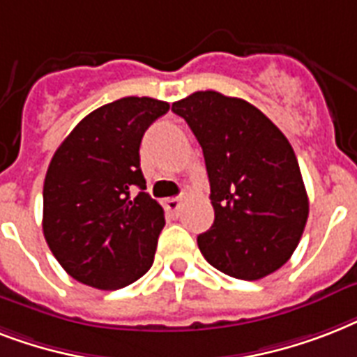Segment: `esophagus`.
I'll return each instance as SVG.
<instances>
[{
	"label": "esophagus",
	"mask_w": 357,
	"mask_h": 357,
	"mask_svg": "<svg viewBox=\"0 0 357 357\" xmlns=\"http://www.w3.org/2000/svg\"><path fill=\"white\" fill-rule=\"evenodd\" d=\"M162 206L168 213H178L181 209V198H167L162 202Z\"/></svg>",
	"instance_id": "34e87169"
}]
</instances>
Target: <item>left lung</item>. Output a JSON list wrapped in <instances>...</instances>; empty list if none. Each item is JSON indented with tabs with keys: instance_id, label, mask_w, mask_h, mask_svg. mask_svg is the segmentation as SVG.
<instances>
[{
	"instance_id": "left-lung-1",
	"label": "left lung",
	"mask_w": 357,
	"mask_h": 357,
	"mask_svg": "<svg viewBox=\"0 0 357 357\" xmlns=\"http://www.w3.org/2000/svg\"><path fill=\"white\" fill-rule=\"evenodd\" d=\"M206 159L215 222L198 235L207 263L238 280L285 265L304 234L310 202L285 135L252 103L200 91L172 103Z\"/></svg>"
}]
</instances>
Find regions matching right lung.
Listing matches in <instances>:
<instances>
[{
  "label": "right lung",
  "mask_w": 357,
  "mask_h": 357,
  "mask_svg": "<svg viewBox=\"0 0 357 357\" xmlns=\"http://www.w3.org/2000/svg\"><path fill=\"white\" fill-rule=\"evenodd\" d=\"M168 109L146 96L102 105L53 153L42 229L55 259L77 282L116 291L150 271L165 211L144 192L139 148ZM133 186L141 192L131 199Z\"/></svg>",
  "instance_id": "add662e5"
}]
</instances>
